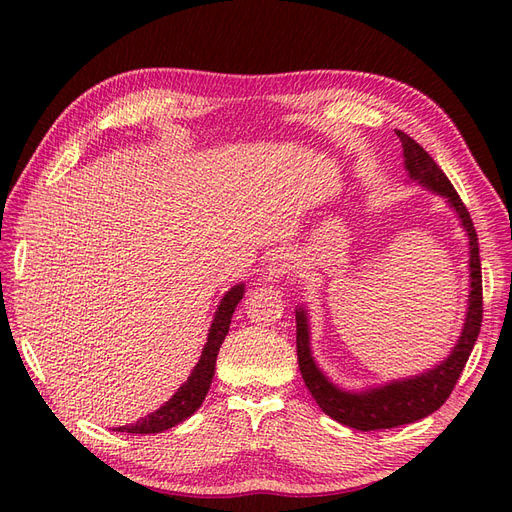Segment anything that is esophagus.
Returning a JSON list of instances; mask_svg holds the SVG:
<instances>
[{"label":"esophagus","mask_w":512,"mask_h":512,"mask_svg":"<svg viewBox=\"0 0 512 512\" xmlns=\"http://www.w3.org/2000/svg\"><path fill=\"white\" fill-rule=\"evenodd\" d=\"M294 269H297V260L288 252L273 254L267 265V273L271 280H284V277H288Z\"/></svg>","instance_id":"1"}]
</instances>
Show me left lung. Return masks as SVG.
<instances>
[{
	"instance_id": "left-lung-1",
	"label": "left lung",
	"mask_w": 512,
	"mask_h": 512,
	"mask_svg": "<svg viewBox=\"0 0 512 512\" xmlns=\"http://www.w3.org/2000/svg\"><path fill=\"white\" fill-rule=\"evenodd\" d=\"M401 147H404V164L410 173L412 181L425 185L427 190L438 192L448 200L461 226L466 228L470 239V299L466 324H463L459 342L455 344L448 359L425 371L421 376H412L406 380H397L391 384L378 386L363 393L342 391L322 374L314 363L312 350H309V324L305 309H297V356L299 369L305 380V386L316 399V404L324 414L335 418L337 423L359 431H376V429H391L406 423L421 421V418L436 412L448 395L453 393L459 374L466 367L470 352L483 322V275H480V256H478V237L470 218V211L461 203L457 190L448 177L442 173V168L433 162L429 153L418 145L414 138L406 132L395 130Z\"/></svg>"
}]
</instances>
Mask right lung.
Segmentation results:
<instances>
[{"label":"right lung","instance_id":"right-lung-1","mask_svg":"<svg viewBox=\"0 0 512 512\" xmlns=\"http://www.w3.org/2000/svg\"><path fill=\"white\" fill-rule=\"evenodd\" d=\"M243 292H245V288H243V284H239L224 294L218 312H215L207 344L203 348V354H200V361L196 363L190 378L179 386L177 393L170 397L160 410L147 414L145 418H138V421L132 425L117 427V431L160 433V431H166L170 427L183 423L185 418H190L200 406H203V401H205L207 391L211 386V380H213V374H215V359H218L220 346L230 329V318H232V314H235L237 303L243 299Z\"/></svg>","mask_w":512,"mask_h":512}]
</instances>
